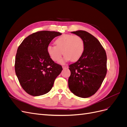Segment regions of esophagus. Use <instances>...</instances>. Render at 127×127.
<instances>
[{"instance_id": "1", "label": "esophagus", "mask_w": 127, "mask_h": 127, "mask_svg": "<svg viewBox=\"0 0 127 127\" xmlns=\"http://www.w3.org/2000/svg\"><path fill=\"white\" fill-rule=\"evenodd\" d=\"M68 68V66H63V69H66V68Z\"/></svg>"}]
</instances>
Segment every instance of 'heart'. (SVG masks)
<instances>
[{"instance_id":"obj_1","label":"heart","mask_w":127,"mask_h":127,"mask_svg":"<svg viewBox=\"0 0 127 127\" xmlns=\"http://www.w3.org/2000/svg\"><path fill=\"white\" fill-rule=\"evenodd\" d=\"M56 45H49L47 51L50 58L53 61H58L64 55V59L59 61L63 64L64 61H76L83 56L85 50V43L82 38L72 34H63L55 41Z\"/></svg>"}]
</instances>
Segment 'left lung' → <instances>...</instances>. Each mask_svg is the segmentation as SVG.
Listing matches in <instances>:
<instances>
[{"instance_id":"1","label":"left lung","mask_w":127,"mask_h":127,"mask_svg":"<svg viewBox=\"0 0 127 127\" xmlns=\"http://www.w3.org/2000/svg\"><path fill=\"white\" fill-rule=\"evenodd\" d=\"M83 39L85 50L82 57L69 66L71 75L68 86L75 95L87 98L94 95L101 86L107 72V57L99 41L85 31L72 32Z\"/></svg>"}]
</instances>
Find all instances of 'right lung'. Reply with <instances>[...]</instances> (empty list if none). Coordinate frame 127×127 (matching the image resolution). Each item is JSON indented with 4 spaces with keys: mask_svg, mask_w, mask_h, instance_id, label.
Listing matches in <instances>:
<instances>
[{
    "mask_svg": "<svg viewBox=\"0 0 127 127\" xmlns=\"http://www.w3.org/2000/svg\"><path fill=\"white\" fill-rule=\"evenodd\" d=\"M55 31H42L31 34L19 46L15 70L22 87L29 94L37 96L51 90L55 80L62 71L48 55L47 48L56 36Z\"/></svg>",
    "mask_w": 127,
    "mask_h": 127,
    "instance_id": "1",
    "label": "right lung"
}]
</instances>
